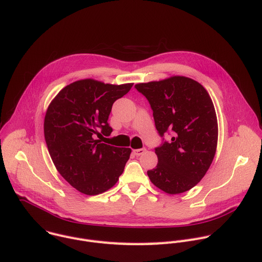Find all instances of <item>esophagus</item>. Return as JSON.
I'll list each match as a JSON object with an SVG mask.
<instances>
[{"mask_svg": "<svg viewBox=\"0 0 262 262\" xmlns=\"http://www.w3.org/2000/svg\"><path fill=\"white\" fill-rule=\"evenodd\" d=\"M146 151V149L145 148H139V149H134L133 150V154L135 155V156H141V155H143L144 152Z\"/></svg>", "mask_w": 262, "mask_h": 262, "instance_id": "34e87169", "label": "esophagus"}]
</instances>
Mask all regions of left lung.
Wrapping results in <instances>:
<instances>
[{
	"label": "left lung",
	"mask_w": 262,
	"mask_h": 262,
	"mask_svg": "<svg viewBox=\"0 0 262 262\" xmlns=\"http://www.w3.org/2000/svg\"><path fill=\"white\" fill-rule=\"evenodd\" d=\"M135 88L148 100L162 137L155 148L158 164L147 171L151 183L169 194L188 191L204 178L216 151L217 119L208 92L184 76ZM166 132L169 141L163 139Z\"/></svg>",
	"instance_id": "left-lung-1"
}]
</instances>
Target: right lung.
Returning a JSON list of instances; mask_svg holds the SVG:
<instances>
[{
    "label": "right lung",
    "mask_w": 262,
    "mask_h": 262,
    "mask_svg": "<svg viewBox=\"0 0 262 262\" xmlns=\"http://www.w3.org/2000/svg\"><path fill=\"white\" fill-rule=\"evenodd\" d=\"M132 86L78 80L63 88L47 110L43 133L50 157L61 177L83 194L106 191L124 170L132 149L101 143L96 136L111 135L112 106Z\"/></svg>",
    "instance_id": "add662e5"
}]
</instances>
